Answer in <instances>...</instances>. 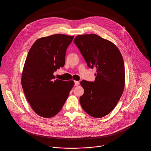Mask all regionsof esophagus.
Masks as SVG:
<instances>
[{
  "label": "esophagus",
  "mask_w": 151,
  "mask_h": 151,
  "mask_svg": "<svg viewBox=\"0 0 151 151\" xmlns=\"http://www.w3.org/2000/svg\"><path fill=\"white\" fill-rule=\"evenodd\" d=\"M79 84H80L79 81H74V86H78Z\"/></svg>",
  "instance_id": "esophagus-1"
}]
</instances>
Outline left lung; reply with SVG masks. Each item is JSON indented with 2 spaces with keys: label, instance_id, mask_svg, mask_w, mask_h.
Masks as SVG:
<instances>
[{
  "label": "left lung",
  "instance_id": "left-lung-1",
  "mask_svg": "<svg viewBox=\"0 0 151 151\" xmlns=\"http://www.w3.org/2000/svg\"><path fill=\"white\" fill-rule=\"evenodd\" d=\"M74 42L89 67H96L93 82L81 81L84 89L80 102L84 110L95 118H101L116 107L125 85L123 56L118 47L96 34L77 35Z\"/></svg>",
  "mask_w": 151,
  "mask_h": 151
}]
</instances>
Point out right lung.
Segmentation results:
<instances>
[{
	"label": "right lung",
	"mask_w": 151,
	"mask_h": 151,
	"mask_svg": "<svg viewBox=\"0 0 151 151\" xmlns=\"http://www.w3.org/2000/svg\"><path fill=\"white\" fill-rule=\"evenodd\" d=\"M73 38L55 34L39 38L27 56L22 86L31 107L42 117H52L60 111L74 85L73 80H55L53 75L64 66L66 50Z\"/></svg>",
	"instance_id": "obj_1"
}]
</instances>
